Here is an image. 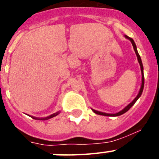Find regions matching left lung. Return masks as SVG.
Returning <instances> with one entry per match:
<instances>
[{
    "label": "left lung",
    "mask_w": 159,
    "mask_h": 159,
    "mask_svg": "<svg viewBox=\"0 0 159 159\" xmlns=\"http://www.w3.org/2000/svg\"><path fill=\"white\" fill-rule=\"evenodd\" d=\"M125 38H127V39H128L129 40H130V42H131L132 45H133V48H134V52H135V54L136 56H137V59H138V61H139V65H140V68H141V73H142V84H141V88H140L139 89V94L137 95V96L135 97L134 99V100L132 101L131 102H130L128 105H127V107H125L124 108H123V110L117 112V113H115V114H109V113H105V112H102V111H96V110H94V109H92V110L94 112H95V114H97V115H100V116H121V115H123V114L126 113V112L127 111L130 109V107H131L135 103L136 101L138 100V99H139V97L141 96L142 93H143V88H144V75H143V63H142V60H141V57H140L139 54V52H138L137 51V47H136V44L135 43H134V40L132 39V38L129 37V36H126L125 35Z\"/></svg>",
    "instance_id": "1"
}]
</instances>
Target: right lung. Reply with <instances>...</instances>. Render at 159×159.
Listing matches in <instances>:
<instances>
[{
  "mask_svg": "<svg viewBox=\"0 0 159 159\" xmlns=\"http://www.w3.org/2000/svg\"><path fill=\"white\" fill-rule=\"evenodd\" d=\"M60 113V111H57V112H56V113L51 115V116H47V117H44V118H36V117H34V116H31V117L34 119H38V120H47V119H51V118L55 117V116H58Z\"/></svg>",
  "mask_w": 159,
  "mask_h": 159,
  "instance_id": "1",
  "label": "right lung"
}]
</instances>
